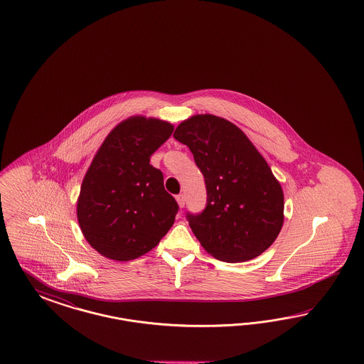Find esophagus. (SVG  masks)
Returning a JSON list of instances; mask_svg holds the SVG:
<instances>
[{
	"label": "esophagus",
	"instance_id": "esophagus-1",
	"mask_svg": "<svg viewBox=\"0 0 364 364\" xmlns=\"http://www.w3.org/2000/svg\"><path fill=\"white\" fill-rule=\"evenodd\" d=\"M176 200L177 203H178V207H180V208H184V205H186V195H183V193L177 195Z\"/></svg>",
	"mask_w": 364,
	"mask_h": 364
}]
</instances>
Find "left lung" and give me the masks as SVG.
I'll list each match as a JSON object with an SVG mask.
<instances>
[{
  "label": "left lung",
  "instance_id": "8db88e82",
  "mask_svg": "<svg viewBox=\"0 0 364 364\" xmlns=\"http://www.w3.org/2000/svg\"><path fill=\"white\" fill-rule=\"evenodd\" d=\"M173 137L189 148L205 181V208L187 212L204 250L227 263L263 254L282 230L284 196L254 144L236 125L212 114L181 122Z\"/></svg>",
  "mask_w": 364,
  "mask_h": 364
}]
</instances>
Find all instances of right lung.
<instances>
[{"label":"right lung","mask_w":364,"mask_h":364,"mask_svg":"<svg viewBox=\"0 0 364 364\" xmlns=\"http://www.w3.org/2000/svg\"><path fill=\"white\" fill-rule=\"evenodd\" d=\"M173 125L141 116L107 136L82 180L77 219L89 244L108 259L128 262L154 248L172 227L178 205L151 156Z\"/></svg>","instance_id":"right-lung-1"}]
</instances>
